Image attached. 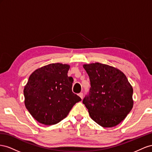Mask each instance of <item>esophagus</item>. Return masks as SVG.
Instances as JSON below:
<instances>
[{"instance_id": "34e87169", "label": "esophagus", "mask_w": 152, "mask_h": 152, "mask_svg": "<svg viewBox=\"0 0 152 152\" xmlns=\"http://www.w3.org/2000/svg\"><path fill=\"white\" fill-rule=\"evenodd\" d=\"M78 95H79V96L81 98V99H83V93H80L79 94H78Z\"/></svg>"}]
</instances>
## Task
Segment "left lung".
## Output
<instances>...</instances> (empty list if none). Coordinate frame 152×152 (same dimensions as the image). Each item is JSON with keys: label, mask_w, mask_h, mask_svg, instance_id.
Listing matches in <instances>:
<instances>
[{"label": "left lung", "mask_w": 152, "mask_h": 152, "mask_svg": "<svg viewBox=\"0 0 152 152\" xmlns=\"http://www.w3.org/2000/svg\"><path fill=\"white\" fill-rule=\"evenodd\" d=\"M90 88L83 103L94 121L113 127L123 121L133 107V89L118 69L101 63L85 64Z\"/></svg>", "instance_id": "left-lung-1"}]
</instances>
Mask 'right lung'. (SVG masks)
I'll list each match as a JSON object with an SVG mask.
<instances>
[{
    "label": "right lung",
    "instance_id": "obj_1",
    "mask_svg": "<svg viewBox=\"0 0 152 152\" xmlns=\"http://www.w3.org/2000/svg\"><path fill=\"white\" fill-rule=\"evenodd\" d=\"M70 66L50 64L37 69L25 86V105L34 118L51 125L66 118L81 99L72 91L73 78L67 76Z\"/></svg>",
    "mask_w": 152,
    "mask_h": 152
}]
</instances>
